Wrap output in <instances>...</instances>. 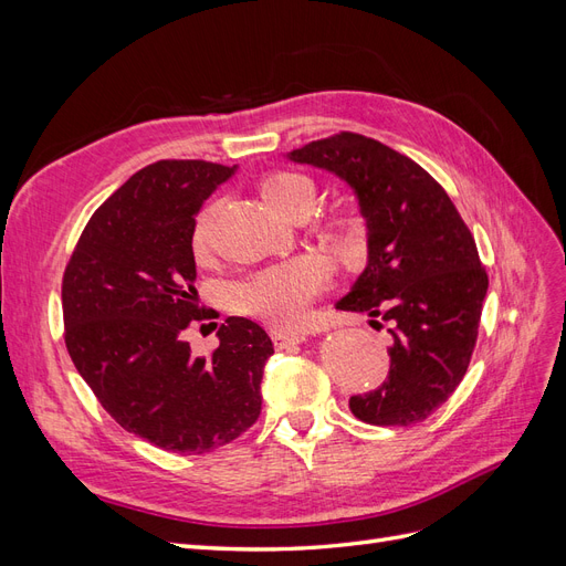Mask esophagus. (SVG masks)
<instances>
[{"label": "esophagus", "instance_id": "1", "mask_svg": "<svg viewBox=\"0 0 566 566\" xmlns=\"http://www.w3.org/2000/svg\"><path fill=\"white\" fill-rule=\"evenodd\" d=\"M271 339L276 349H290V347L300 345V342H304V335L287 333V331H271Z\"/></svg>", "mask_w": 566, "mask_h": 566}]
</instances>
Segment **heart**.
I'll use <instances>...</instances> for the list:
<instances>
[{
	"instance_id": "obj_1",
	"label": "heart",
	"mask_w": 566,
	"mask_h": 566,
	"mask_svg": "<svg viewBox=\"0 0 566 566\" xmlns=\"http://www.w3.org/2000/svg\"><path fill=\"white\" fill-rule=\"evenodd\" d=\"M260 193L269 208L283 219L310 214L316 200V186L300 172H271L260 181ZM219 205L205 208L191 233V248L198 260L210 254L212 227ZM342 245L356 248L361 243V231L352 224L337 229ZM328 285V269L316 256H297L252 273L245 281L229 287V306L233 312L262 321L266 325H293L304 314L321 290Z\"/></svg>"
}]
</instances>
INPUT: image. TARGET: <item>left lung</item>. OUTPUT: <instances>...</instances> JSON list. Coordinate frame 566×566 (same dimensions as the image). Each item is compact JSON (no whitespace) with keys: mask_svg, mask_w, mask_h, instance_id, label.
<instances>
[{"mask_svg":"<svg viewBox=\"0 0 566 566\" xmlns=\"http://www.w3.org/2000/svg\"><path fill=\"white\" fill-rule=\"evenodd\" d=\"M285 158L345 181L366 224V269L335 310L387 321L391 364L382 387L349 399L352 413L368 424L424 420L460 385L476 342L489 279L470 229L418 163L361 134Z\"/></svg>","mask_w":566,"mask_h":566,"instance_id":"8db88e82","label":"left lung"}]
</instances>
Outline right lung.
Returning <instances> with one entry per match:
<instances>
[{"label": "right lung", "mask_w": 566, "mask_h": 566, "mask_svg": "<svg viewBox=\"0 0 566 566\" xmlns=\"http://www.w3.org/2000/svg\"><path fill=\"white\" fill-rule=\"evenodd\" d=\"M235 165L160 160L101 205L63 276L65 347L82 380L127 432L175 453H208L262 410L271 337L229 316L212 356L181 339L200 321L196 217Z\"/></svg>", "instance_id": "1"}]
</instances>
